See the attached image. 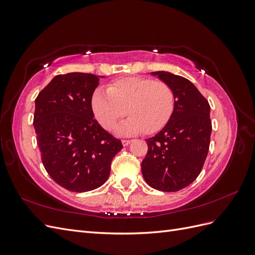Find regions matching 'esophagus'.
Wrapping results in <instances>:
<instances>
[{
	"instance_id": "esophagus-1",
	"label": "esophagus",
	"mask_w": 255,
	"mask_h": 255,
	"mask_svg": "<svg viewBox=\"0 0 255 255\" xmlns=\"http://www.w3.org/2000/svg\"><path fill=\"white\" fill-rule=\"evenodd\" d=\"M121 142H122V144H123V145L126 146V145H128V144H129L130 142H132V141H130V140H126V139H123Z\"/></svg>"
}]
</instances>
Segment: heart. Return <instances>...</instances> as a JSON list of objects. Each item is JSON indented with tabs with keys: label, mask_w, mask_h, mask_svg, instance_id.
I'll use <instances>...</instances> for the list:
<instances>
[{
	"label": "heart",
	"mask_w": 255,
	"mask_h": 255,
	"mask_svg": "<svg viewBox=\"0 0 255 255\" xmlns=\"http://www.w3.org/2000/svg\"><path fill=\"white\" fill-rule=\"evenodd\" d=\"M174 103L169 85L138 76L119 79L107 85L106 90L96 89L90 101L92 113L105 129L113 128L127 107L129 116L116 128L122 136L158 132L170 120Z\"/></svg>",
	"instance_id": "obj_1"
}]
</instances>
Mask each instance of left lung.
I'll return each mask as SVG.
<instances>
[{"mask_svg": "<svg viewBox=\"0 0 255 255\" xmlns=\"http://www.w3.org/2000/svg\"><path fill=\"white\" fill-rule=\"evenodd\" d=\"M171 87L174 110L170 120L145 139L148 153L141 163L146 184L160 191H179L202 170L210 148L212 122L207 100L187 79L168 71L151 72Z\"/></svg>", "mask_w": 255, "mask_h": 255, "instance_id": "obj_1", "label": "left lung"}]
</instances>
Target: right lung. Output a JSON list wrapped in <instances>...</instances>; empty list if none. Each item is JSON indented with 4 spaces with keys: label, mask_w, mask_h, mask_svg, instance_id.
I'll use <instances>...</instances> for the list:
<instances>
[{
    "label": "right lung",
    "mask_w": 255,
    "mask_h": 255,
    "mask_svg": "<svg viewBox=\"0 0 255 255\" xmlns=\"http://www.w3.org/2000/svg\"><path fill=\"white\" fill-rule=\"evenodd\" d=\"M103 78L81 72L56 75L35 100L34 128L42 164L70 191L102 186L114 156L123 148L94 119L91 96Z\"/></svg>",
    "instance_id": "1"
}]
</instances>
